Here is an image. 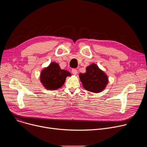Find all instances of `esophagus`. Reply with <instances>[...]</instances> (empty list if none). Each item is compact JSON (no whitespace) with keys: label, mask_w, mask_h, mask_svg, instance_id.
Masks as SVG:
<instances>
[{"label":"esophagus","mask_w":147,"mask_h":147,"mask_svg":"<svg viewBox=\"0 0 147 147\" xmlns=\"http://www.w3.org/2000/svg\"><path fill=\"white\" fill-rule=\"evenodd\" d=\"M71 71H72V73H73V74H74V75H76V74H77V73H78L77 70L76 69H73L72 70H71Z\"/></svg>","instance_id":"34e87169"}]
</instances>
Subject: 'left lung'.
Instances as JSON below:
<instances>
[{"label": "left lung", "instance_id": "obj_1", "mask_svg": "<svg viewBox=\"0 0 147 147\" xmlns=\"http://www.w3.org/2000/svg\"><path fill=\"white\" fill-rule=\"evenodd\" d=\"M79 77L83 87L94 93L103 91L108 83V76L95 63H92L87 67L86 72L80 73Z\"/></svg>", "mask_w": 147, "mask_h": 147}]
</instances>
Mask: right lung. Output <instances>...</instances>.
<instances>
[{
	"mask_svg": "<svg viewBox=\"0 0 147 147\" xmlns=\"http://www.w3.org/2000/svg\"><path fill=\"white\" fill-rule=\"evenodd\" d=\"M70 76V72L61 69L57 63L52 62L41 71L40 81L46 89L57 90L64 84L66 77Z\"/></svg>",
	"mask_w": 147,
	"mask_h": 147,
	"instance_id": "obj_1",
	"label": "right lung"
}]
</instances>
